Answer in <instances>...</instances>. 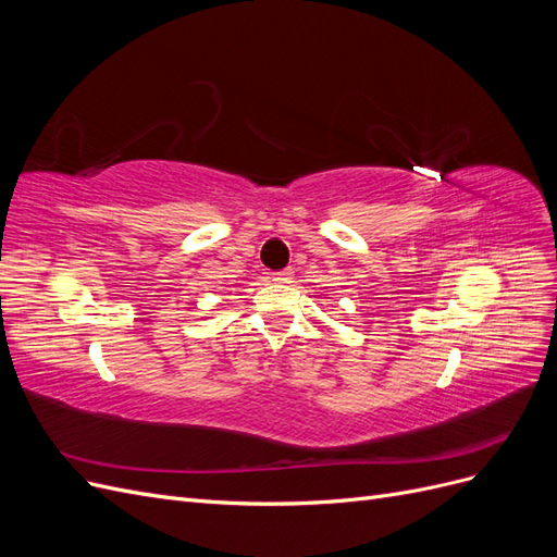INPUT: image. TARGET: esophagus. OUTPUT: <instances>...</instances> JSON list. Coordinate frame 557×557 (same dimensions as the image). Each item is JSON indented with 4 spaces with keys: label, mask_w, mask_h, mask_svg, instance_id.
I'll return each mask as SVG.
<instances>
[{
    "label": "esophagus",
    "mask_w": 557,
    "mask_h": 557,
    "mask_svg": "<svg viewBox=\"0 0 557 557\" xmlns=\"http://www.w3.org/2000/svg\"><path fill=\"white\" fill-rule=\"evenodd\" d=\"M293 269H281V272H274L272 274V278L276 281V283H290V278H293Z\"/></svg>",
    "instance_id": "esophagus-1"
}]
</instances>
